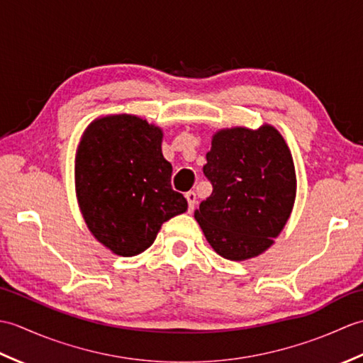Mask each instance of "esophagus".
Returning <instances> with one entry per match:
<instances>
[{
    "mask_svg": "<svg viewBox=\"0 0 363 363\" xmlns=\"http://www.w3.org/2000/svg\"><path fill=\"white\" fill-rule=\"evenodd\" d=\"M186 199L189 203V212H194L195 206H196V194H195V191H187Z\"/></svg>",
    "mask_w": 363,
    "mask_h": 363,
    "instance_id": "obj_1",
    "label": "esophagus"
}]
</instances>
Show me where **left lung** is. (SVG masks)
<instances>
[{
  "label": "left lung",
  "mask_w": 363,
  "mask_h": 363,
  "mask_svg": "<svg viewBox=\"0 0 363 363\" xmlns=\"http://www.w3.org/2000/svg\"><path fill=\"white\" fill-rule=\"evenodd\" d=\"M203 172L212 194L195 211L206 240L229 260L257 257L287 225L296 198L290 148L272 125L220 129Z\"/></svg>",
  "instance_id": "1"
}]
</instances>
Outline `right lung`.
<instances>
[{"label": "right lung", "instance_id": "right-lung-1", "mask_svg": "<svg viewBox=\"0 0 363 363\" xmlns=\"http://www.w3.org/2000/svg\"><path fill=\"white\" fill-rule=\"evenodd\" d=\"M164 133L130 113L104 115L84 130L74 186L84 221L96 240L123 257L148 250L162 225L187 211L172 189Z\"/></svg>", "mask_w": 363, "mask_h": 363}]
</instances>
